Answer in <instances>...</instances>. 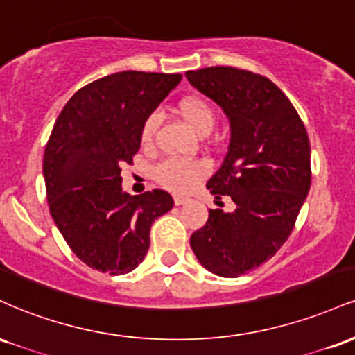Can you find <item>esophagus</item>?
Masks as SVG:
<instances>
[{
    "mask_svg": "<svg viewBox=\"0 0 355 355\" xmlns=\"http://www.w3.org/2000/svg\"><path fill=\"white\" fill-rule=\"evenodd\" d=\"M189 202V198L187 197H180V195H177V197H175V205H183V203H187Z\"/></svg>",
    "mask_w": 355,
    "mask_h": 355,
    "instance_id": "esophagus-1",
    "label": "esophagus"
}]
</instances>
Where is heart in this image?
Instances as JSON below:
<instances>
[{
	"label": "heart",
	"mask_w": 355,
	"mask_h": 355,
	"mask_svg": "<svg viewBox=\"0 0 355 355\" xmlns=\"http://www.w3.org/2000/svg\"><path fill=\"white\" fill-rule=\"evenodd\" d=\"M177 113L187 125L198 135H209L215 125V110L205 98L198 95L185 96L178 101ZM158 126V115H150L145 120L140 132V140L144 146H150L153 141ZM209 166L203 162H182L165 160L155 168V178L165 189L185 193L197 185L198 180L207 173Z\"/></svg>",
	"instance_id": "obj_1"
}]
</instances>
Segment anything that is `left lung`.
Here are the masks:
<instances>
[{"instance_id": "8db88e82", "label": "left lung", "mask_w": 355, "mask_h": 355, "mask_svg": "<svg viewBox=\"0 0 355 355\" xmlns=\"http://www.w3.org/2000/svg\"><path fill=\"white\" fill-rule=\"evenodd\" d=\"M185 75L229 116V152L207 189L235 203L232 214L210 210L190 245L207 270L234 279L272 259L294 230L311 189V144L294 105L266 76L232 67Z\"/></svg>"}]
</instances>
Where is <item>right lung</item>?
<instances>
[{
  "label": "right lung",
  "mask_w": 355,
  "mask_h": 355,
  "mask_svg": "<svg viewBox=\"0 0 355 355\" xmlns=\"http://www.w3.org/2000/svg\"><path fill=\"white\" fill-rule=\"evenodd\" d=\"M180 80L178 73H113L80 88L56 118L43 157L50 214L73 254L95 270L137 268L152 223L172 210L164 190L125 193L120 166L132 164L145 120Z\"/></svg>",
  "instance_id": "obj_1"
}]
</instances>
